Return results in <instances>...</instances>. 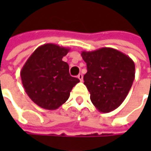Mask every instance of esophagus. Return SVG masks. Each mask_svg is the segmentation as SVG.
I'll return each mask as SVG.
<instances>
[{
  "mask_svg": "<svg viewBox=\"0 0 151 151\" xmlns=\"http://www.w3.org/2000/svg\"><path fill=\"white\" fill-rule=\"evenodd\" d=\"M77 77H78V79L81 81H83V75H82V74H79Z\"/></svg>",
  "mask_w": 151,
  "mask_h": 151,
  "instance_id": "esophagus-1",
  "label": "esophagus"
}]
</instances>
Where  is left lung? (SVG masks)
Here are the masks:
<instances>
[{"label": "left lung", "mask_w": 151, "mask_h": 151, "mask_svg": "<svg viewBox=\"0 0 151 151\" xmlns=\"http://www.w3.org/2000/svg\"><path fill=\"white\" fill-rule=\"evenodd\" d=\"M87 72L84 84L92 104L101 113L115 110L124 101L135 76V65L128 55L113 48L82 51Z\"/></svg>", "instance_id": "left-lung-1"}]
</instances>
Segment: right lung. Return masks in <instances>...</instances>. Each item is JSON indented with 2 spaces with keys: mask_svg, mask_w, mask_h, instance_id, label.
Instances as JSON below:
<instances>
[{
  "mask_svg": "<svg viewBox=\"0 0 151 151\" xmlns=\"http://www.w3.org/2000/svg\"><path fill=\"white\" fill-rule=\"evenodd\" d=\"M69 48L55 44L39 46L21 70L22 83L27 96L42 108L55 110L68 100L80 80L70 76L69 65L62 60Z\"/></svg>",
  "mask_w": 151,
  "mask_h": 151,
  "instance_id": "obj_1",
  "label": "right lung"
}]
</instances>
